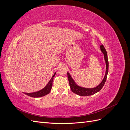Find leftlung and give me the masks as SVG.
<instances>
[{
    "instance_id": "left-lung-1",
    "label": "left lung",
    "mask_w": 130,
    "mask_h": 130,
    "mask_svg": "<svg viewBox=\"0 0 130 130\" xmlns=\"http://www.w3.org/2000/svg\"><path fill=\"white\" fill-rule=\"evenodd\" d=\"M100 48L101 52L104 54L106 68L105 75L103 80H102L101 83L99 85H98L96 87L94 88H88L82 87H81V86H78L75 83V82L74 81V80L73 79V78L72 77L71 75L69 74V73L67 72L68 79L69 81V84L70 89H71L73 93L77 94L78 95L85 96H89V95H93V94L96 93L98 92H99L100 90L102 89V88L103 87L104 85H105L106 78H107L108 72V61L107 52H106L105 47L103 44H102L100 45Z\"/></svg>"
}]
</instances>
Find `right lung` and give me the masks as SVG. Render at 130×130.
<instances>
[{
    "instance_id": "obj_1",
    "label": "right lung",
    "mask_w": 130,
    "mask_h": 130,
    "mask_svg": "<svg viewBox=\"0 0 130 130\" xmlns=\"http://www.w3.org/2000/svg\"><path fill=\"white\" fill-rule=\"evenodd\" d=\"M56 73L54 74V75L52 77V78L48 82V84H47L44 88H43L40 90H38L37 92H35L33 93H23L26 95H28L29 96L32 97V98H39L42 97L43 96H45L46 94H49L50 92V90L52 89V86H53V81L54 79V77L55 76Z\"/></svg>"
}]
</instances>
